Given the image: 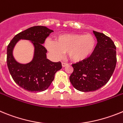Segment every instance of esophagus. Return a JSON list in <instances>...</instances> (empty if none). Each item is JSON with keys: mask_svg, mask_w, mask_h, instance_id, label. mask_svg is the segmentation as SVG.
I'll return each mask as SVG.
<instances>
[{"mask_svg": "<svg viewBox=\"0 0 123 123\" xmlns=\"http://www.w3.org/2000/svg\"><path fill=\"white\" fill-rule=\"evenodd\" d=\"M68 66V63H65V62H62V66L63 68L64 67H66V66Z\"/></svg>", "mask_w": 123, "mask_h": 123, "instance_id": "1", "label": "esophagus"}]
</instances>
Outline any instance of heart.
Returning <instances> with one entry per match:
<instances>
[{"label":"heart","instance_id":"1","mask_svg":"<svg viewBox=\"0 0 123 123\" xmlns=\"http://www.w3.org/2000/svg\"><path fill=\"white\" fill-rule=\"evenodd\" d=\"M45 46L54 57L59 59L68 53L74 62L85 60L93 53L96 39L91 34H66L57 36L55 41L46 40Z\"/></svg>","mask_w":123,"mask_h":123}]
</instances>
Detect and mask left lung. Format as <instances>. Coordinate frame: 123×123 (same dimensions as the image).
I'll use <instances>...</instances> for the list:
<instances>
[{
	"instance_id": "left-lung-1",
	"label": "left lung",
	"mask_w": 123,
	"mask_h": 123,
	"mask_svg": "<svg viewBox=\"0 0 123 123\" xmlns=\"http://www.w3.org/2000/svg\"><path fill=\"white\" fill-rule=\"evenodd\" d=\"M97 39L93 53L85 60L72 65L74 71L69 80L80 92L95 91L104 86L111 77L116 64V46L111 39L93 31Z\"/></svg>"
}]
</instances>
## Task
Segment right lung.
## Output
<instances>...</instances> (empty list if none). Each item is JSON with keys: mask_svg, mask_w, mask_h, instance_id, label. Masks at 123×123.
I'll list each match as a JSON object with an SVG mask.
<instances>
[{"mask_svg": "<svg viewBox=\"0 0 123 123\" xmlns=\"http://www.w3.org/2000/svg\"><path fill=\"white\" fill-rule=\"evenodd\" d=\"M53 30L44 26H35L20 32L14 36L7 46V62L13 79L17 85L27 91H44L50 86L54 75L62 68L60 62H54L47 59V50L43 44ZM20 39L30 41L35 50L33 59L27 64L17 62L12 51Z\"/></svg>", "mask_w": 123, "mask_h": 123, "instance_id": "add662e5", "label": "right lung"}]
</instances>
